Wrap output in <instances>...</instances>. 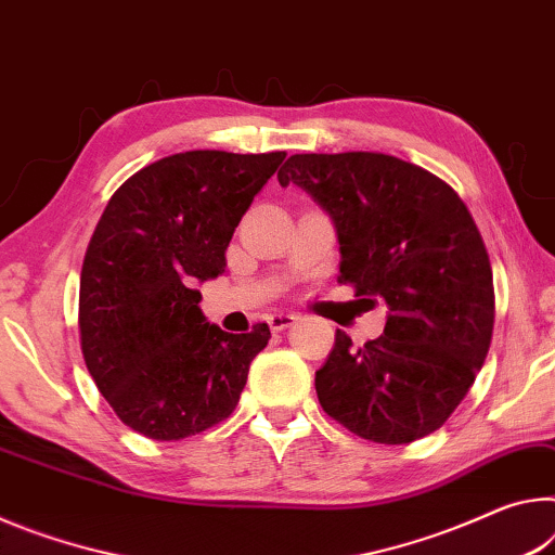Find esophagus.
Instances as JSON below:
<instances>
[{"instance_id":"1","label":"esophagus","mask_w":555,"mask_h":555,"mask_svg":"<svg viewBox=\"0 0 555 555\" xmlns=\"http://www.w3.org/2000/svg\"><path fill=\"white\" fill-rule=\"evenodd\" d=\"M295 322H297L295 312H272V314H268V324H270L272 332H283Z\"/></svg>"}]
</instances>
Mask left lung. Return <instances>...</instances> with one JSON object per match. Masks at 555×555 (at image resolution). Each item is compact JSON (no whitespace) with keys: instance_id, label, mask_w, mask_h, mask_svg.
I'll use <instances>...</instances> for the list:
<instances>
[{"instance_id":"8db88e82","label":"left lung","mask_w":555,"mask_h":555,"mask_svg":"<svg viewBox=\"0 0 555 555\" xmlns=\"http://www.w3.org/2000/svg\"><path fill=\"white\" fill-rule=\"evenodd\" d=\"M332 218L339 283L388 307L384 334L347 332L317 371L334 421L380 444H405L448 421L475 384L494 330L492 266L475 221L430 171L378 152L293 154L278 171Z\"/></svg>"}]
</instances>
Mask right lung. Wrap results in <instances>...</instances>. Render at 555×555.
I'll return each instance as SVG.
<instances>
[{
  "label": "right lung",
  "mask_w": 555,
  "mask_h": 555,
  "mask_svg": "<svg viewBox=\"0 0 555 555\" xmlns=\"http://www.w3.org/2000/svg\"><path fill=\"white\" fill-rule=\"evenodd\" d=\"M285 152H179L140 169L107 202L80 272V349L117 417L152 440H181L238 405L268 324L223 332L196 285Z\"/></svg>",
  "instance_id": "1"
}]
</instances>
